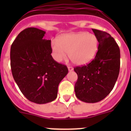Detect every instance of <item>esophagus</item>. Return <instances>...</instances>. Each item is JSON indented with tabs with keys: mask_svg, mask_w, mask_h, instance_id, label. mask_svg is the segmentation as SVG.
I'll return each mask as SVG.
<instances>
[{
	"mask_svg": "<svg viewBox=\"0 0 131 131\" xmlns=\"http://www.w3.org/2000/svg\"><path fill=\"white\" fill-rule=\"evenodd\" d=\"M68 70H69V71H71L73 70V67L71 66H68Z\"/></svg>",
	"mask_w": 131,
	"mask_h": 131,
	"instance_id": "esophagus-1",
	"label": "esophagus"
}]
</instances>
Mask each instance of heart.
<instances>
[{
  "label": "heart",
  "mask_w": 131,
  "mask_h": 131,
  "mask_svg": "<svg viewBox=\"0 0 131 131\" xmlns=\"http://www.w3.org/2000/svg\"><path fill=\"white\" fill-rule=\"evenodd\" d=\"M51 48L54 60L60 62L66 58L76 65H84L92 61L98 48V39L93 33L79 32L60 36L58 41L52 40Z\"/></svg>",
  "instance_id": "b5f03b06"
}]
</instances>
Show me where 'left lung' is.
<instances>
[{"instance_id":"obj_1","label":"left lung","mask_w":131,"mask_h":131,"mask_svg":"<svg viewBox=\"0 0 131 131\" xmlns=\"http://www.w3.org/2000/svg\"><path fill=\"white\" fill-rule=\"evenodd\" d=\"M92 30L99 42L95 58L85 66L74 68L78 76L76 96L87 103L101 101L110 93L120 69V50L114 39L105 31Z\"/></svg>"}]
</instances>
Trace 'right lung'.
<instances>
[{"label":"right lung","instance_id":"right-lung-1","mask_svg":"<svg viewBox=\"0 0 131 131\" xmlns=\"http://www.w3.org/2000/svg\"><path fill=\"white\" fill-rule=\"evenodd\" d=\"M46 32L35 27L23 30L10 49L12 73L21 92L32 102L42 104L58 95L60 83L68 73L66 66L51 55V40Z\"/></svg>","mask_w":131,"mask_h":131}]
</instances>
